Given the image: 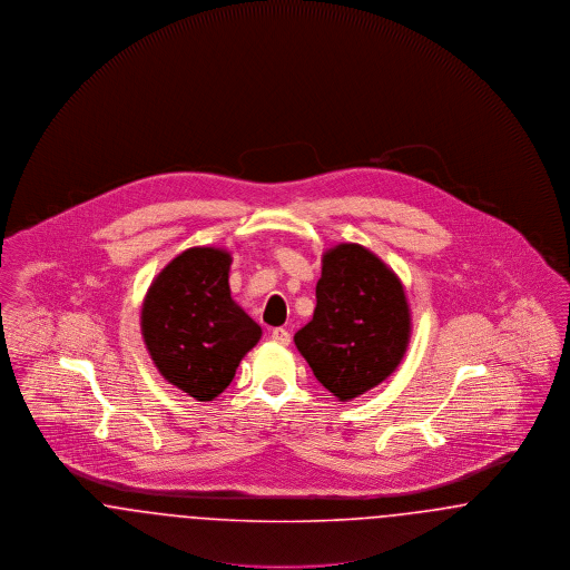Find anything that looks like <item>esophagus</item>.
I'll use <instances>...</instances> for the list:
<instances>
[{
	"instance_id": "obj_1",
	"label": "esophagus",
	"mask_w": 570,
	"mask_h": 570,
	"mask_svg": "<svg viewBox=\"0 0 570 570\" xmlns=\"http://www.w3.org/2000/svg\"><path fill=\"white\" fill-rule=\"evenodd\" d=\"M272 340L277 342V344H282V346H288L291 344V333H288V328L277 326V328L272 331Z\"/></svg>"
}]
</instances>
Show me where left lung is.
Here are the masks:
<instances>
[{"label": "left lung", "mask_w": 570, "mask_h": 570, "mask_svg": "<svg viewBox=\"0 0 570 570\" xmlns=\"http://www.w3.org/2000/svg\"><path fill=\"white\" fill-rule=\"evenodd\" d=\"M404 286L379 256L342 244L323 256L312 321L295 333L316 380L342 402L374 389L406 353Z\"/></svg>", "instance_id": "obj_1"}]
</instances>
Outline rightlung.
Instances as JSON below:
<instances>
[{
  "label": "right lung",
  "mask_w": 570,
  "mask_h": 570,
  "mask_svg": "<svg viewBox=\"0 0 570 570\" xmlns=\"http://www.w3.org/2000/svg\"><path fill=\"white\" fill-rule=\"evenodd\" d=\"M228 269V252L190 247L164 267L142 303V340L156 367L198 402L233 382L263 333L230 298Z\"/></svg>",
  "instance_id": "add662e5"
}]
</instances>
